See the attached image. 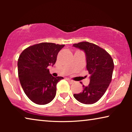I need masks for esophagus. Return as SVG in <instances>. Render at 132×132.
<instances>
[{
  "mask_svg": "<svg viewBox=\"0 0 132 132\" xmlns=\"http://www.w3.org/2000/svg\"><path fill=\"white\" fill-rule=\"evenodd\" d=\"M67 80L68 81V82H69L70 84H73V83H74V81L73 80H71V79H70L69 78L67 79Z\"/></svg>",
  "mask_w": 132,
  "mask_h": 132,
  "instance_id": "1",
  "label": "esophagus"
}]
</instances>
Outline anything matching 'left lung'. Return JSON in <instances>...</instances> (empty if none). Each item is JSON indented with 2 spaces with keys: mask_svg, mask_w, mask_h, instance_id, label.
Returning a JSON list of instances; mask_svg holds the SVG:
<instances>
[{
  "mask_svg": "<svg viewBox=\"0 0 132 132\" xmlns=\"http://www.w3.org/2000/svg\"><path fill=\"white\" fill-rule=\"evenodd\" d=\"M73 46L84 52L90 75L89 84L83 85V91L75 94L74 97L82 103H95L104 95L111 82L114 68L112 58L106 50L93 43L81 42Z\"/></svg>",
  "mask_w": 132,
  "mask_h": 132,
  "instance_id": "1",
  "label": "left lung"
}]
</instances>
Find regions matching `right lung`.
Listing matches in <instances>:
<instances>
[{"label":"right lung","mask_w":132,"mask_h":132,"mask_svg":"<svg viewBox=\"0 0 132 132\" xmlns=\"http://www.w3.org/2000/svg\"><path fill=\"white\" fill-rule=\"evenodd\" d=\"M65 45L42 43L23 50L18 59V74L24 93L32 102L43 105L51 102L56 93V85L62 77H55L48 66H53L59 52Z\"/></svg>","instance_id":"right-lung-1"}]
</instances>
